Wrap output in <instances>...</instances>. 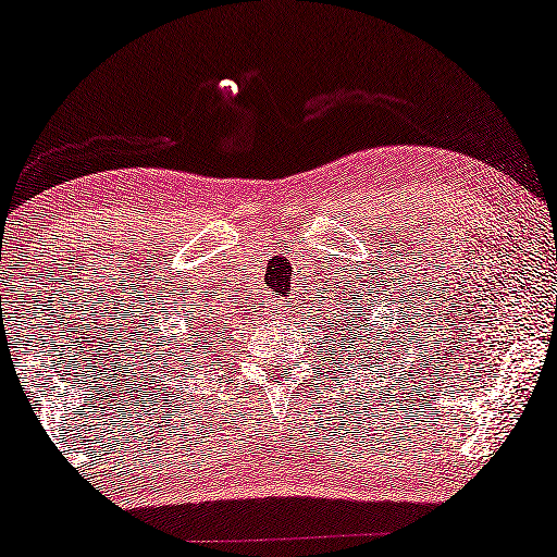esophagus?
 <instances>
[{
    "instance_id": "34e87169",
    "label": "esophagus",
    "mask_w": 557,
    "mask_h": 557,
    "mask_svg": "<svg viewBox=\"0 0 557 557\" xmlns=\"http://www.w3.org/2000/svg\"><path fill=\"white\" fill-rule=\"evenodd\" d=\"M270 308H272V312H277V315H282V312H287V302L282 300V297H275V300L270 302Z\"/></svg>"
}]
</instances>
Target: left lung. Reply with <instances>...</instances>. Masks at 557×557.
<instances>
[{
	"label": "left lung",
	"instance_id": "1",
	"mask_svg": "<svg viewBox=\"0 0 557 557\" xmlns=\"http://www.w3.org/2000/svg\"><path fill=\"white\" fill-rule=\"evenodd\" d=\"M350 320H354V318H350ZM338 323H341V331H346V333H341L343 346H346V338H348V348H350V343H354L356 348H360V343H356V338H358V341H363V335H356V338H354V335H348V325H346V320H338ZM354 323H356V320H354ZM360 354H363V350H360Z\"/></svg>",
	"mask_w": 557,
	"mask_h": 557
}]
</instances>
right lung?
Listing matches in <instances>:
<instances>
[{"label": "right lung", "instance_id": "right-lung-1", "mask_svg": "<svg viewBox=\"0 0 557 557\" xmlns=\"http://www.w3.org/2000/svg\"><path fill=\"white\" fill-rule=\"evenodd\" d=\"M197 327H201V333H211V335H214V333H216V327H214V325H211V327H209V315H207V323H201V325L197 323Z\"/></svg>", "mask_w": 557, "mask_h": 557}]
</instances>
